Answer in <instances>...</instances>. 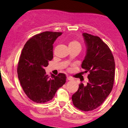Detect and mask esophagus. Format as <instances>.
Instances as JSON below:
<instances>
[{
	"label": "esophagus",
	"instance_id": "esophagus-1",
	"mask_svg": "<svg viewBox=\"0 0 128 128\" xmlns=\"http://www.w3.org/2000/svg\"><path fill=\"white\" fill-rule=\"evenodd\" d=\"M67 79H68V80H70V81H72V80H74V79H73V78H71V77H70V76H68L67 77Z\"/></svg>",
	"mask_w": 128,
	"mask_h": 128
}]
</instances>
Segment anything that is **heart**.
Here are the masks:
<instances>
[{"instance_id": "b5f03b06", "label": "heart", "mask_w": 128, "mask_h": 128, "mask_svg": "<svg viewBox=\"0 0 128 128\" xmlns=\"http://www.w3.org/2000/svg\"><path fill=\"white\" fill-rule=\"evenodd\" d=\"M80 46V44L78 42L76 41V40H73V41H71L69 43V46Z\"/></svg>"}]
</instances>
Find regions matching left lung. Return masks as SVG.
Listing matches in <instances>:
<instances>
[{
    "label": "left lung",
    "instance_id": "8db88e82",
    "mask_svg": "<svg viewBox=\"0 0 128 128\" xmlns=\"http://www.w3.org/2000/svg\"><path fill=\"white\" fill-rule=\"evenodd\" d=\"M86 46V54L82 67L89 72L86 86L79 85L72 95L73 104L82 111L98 108L110 94L114 83L115 62L110 48L101 38L83 33Z\"/></svg>",
    "mask_w": 128,
    "mask_h": 128
}]
</instances>
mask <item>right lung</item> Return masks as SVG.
<instances>
[{
	"instance_id": "1",
	"label": "right lung",
	"mask_w": 128,
	"mask_h": 128,
	"mask_svg": "<svg viewBox=\"0 0 128 128\" xmlns=\"http://www.w3.org/2000/svg\"><path fill=\"white\" fill-rule=\"evenodd\" d=\"M62 32L46 31L30 38L24 46L17 72L24 93L37 103L51 100L56 91L66 82L64 74H46L44 67L53 58V44Z\"/></svg>"
}]
</instances>
